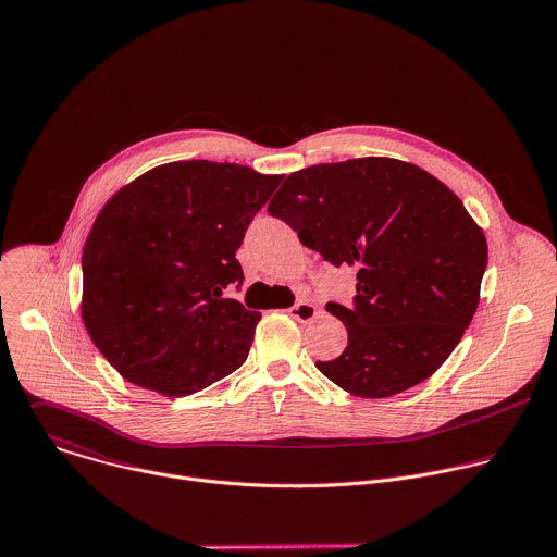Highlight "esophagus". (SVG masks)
I'll return each mask as SVG.
<instances>
[{"label":"esophagus","mask_w":557,"mask_h":557,"mask_svg":"<svg viewBox=\"0 0 557 557\" xmlns=\"http://www.w3.org/2000/svg\"><path fill=\"white\" fill-rule=\"evenodd\" d=\"M288 312H290L293 320H297L299 324H308L317 317V308L310 301H297Z\"/></svg>","instance_id":"1"}]
</instances>
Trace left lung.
Instances as JSON below:
<instances>
[{"mask_svg": "<svg viewBox=\"0 0 557 557\" xmlns=\"http://www.w3.org/2000/svg\"><path fill=\"white\" fill-rule=\"evenodd\" d=\"M269 213L331 264L357 269L355 304H326L348 346L317 370L355 396L385 399L445 363L487 269L485 233L449 187L396 158H352L290 174Z\"/></svg>", "mask_w": 557, "mask_h": 557, "instance_id": "1", "label": "left lung"}]
</instances>
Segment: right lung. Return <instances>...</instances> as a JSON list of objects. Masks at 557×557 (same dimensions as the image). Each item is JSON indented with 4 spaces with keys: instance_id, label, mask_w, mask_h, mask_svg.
Listing matches in <instances>:
<instances>
[{
    "instance_id": "1",
    "label": "right lung",
    "mask_w": 557,
    "mask_h": 557,
    "mask_svg": "<svg viewBox=\"0 0 557 557\" xmlns=\"http://www.w3.org/2000/svg\"><path fill=\"white\" fill-rule=\"evenodd\" d=\"M284 176L176 161L119 189L84 247L82 317L129 383L187 396L247 361L260 312L224 297L235 251Z\"/></svg>"
}]
</instances>
